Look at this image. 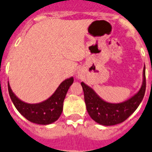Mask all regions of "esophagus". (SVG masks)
<instances>
[{
	"mask_svg": "<svg viewBox=\"0 0 152 152\" xmlns=\"http://www.w3.org/2000/svg\"><path fill=\"white\" fill-rule=\"evenodd\" d=\"M76 79H78V80H80V79H81V78H82V74L80 73V72H77V74L76 75Z\"/></svg>",
	"mask_w": 152,
	"mask_h": 152,
	"instance_id": "obj_1",
	"label": "esophagus"
}]
</instances>
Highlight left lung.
Listing matches in <instances>:
<instances>
[{"mask_svg":"<svg viewBox=\"0 0 152 152\" xmlns=\"http://www.w3.org/2000/svg\"><path fill=\"white\" fill-rule=\"evenodd\" d=\"M142 77V84L139 90L131 98L119 103L105 101L94 89L82 82L86 105L89 116L96 122L105 126L123 122L136 110L144 98L146 88L145 66H144Z\"/></svg>","mask_w":152,"mask_h":152,"instance_id":"left-lung-1","label":"left lung"}]
</instances>
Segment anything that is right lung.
Returning <instances> with one entry per match:
<instances>
[{"instance_id":"1","label":"right lung","mask_w":152,"mask_h":152,"mask_svg":"<svg viewBox=\"0 0 152 152\" xmlns=\"http://www.w3.org/2000/svg\"><path fill=\"white\" fill-rule=\"evenodd\" d=\"M73 77L63 81L50 97L39 103L30 104L20 99L13 92L8 82V92L11 101L18 111L28 121L39 125H50L56 122L62 114L63 101Z\"/></svg>"}]
</instances>
